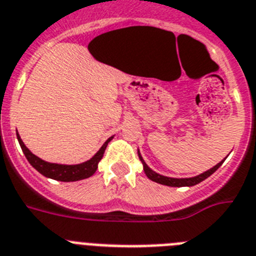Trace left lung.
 I'll return each mask as SVG.
<instances>
[{
    "mask_svg": "<svg viewBox=\"0 0 256 256\" xmlns=\"http://www.w3.org/2000/svg\"><path fill=\"white\" fill-rule=\"evenodd\" d=\"M138 158L144 164V171H145L146 176L150 178L152 181H155V182H158V184H162V185H167V186H193V185H196L200 184V181L206 180L208 176H211V174H214V172L218 170V168L220 167V166L222 164V162H220V163H218V164L215 166V167H212L211 170H208V171L203 172V174H198V176H196V178H167V176H162V174H156V172H154L152 170H150L149 167H148V164H146L145 162H144L142 156H141V154H140L138 152Z\"/></svg>",
    "mask_w": 256,
    "mask_h": 256,
    "instance_id": "8db88e82",
    "label": "left lung"
}]
</instances>
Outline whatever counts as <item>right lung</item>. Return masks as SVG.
Returning <instances> with one entry per match:
<instances>
[{"label":"right lung","instance_id":"1","mask_svg":"<svg viewBox=\"0 0 256 256\" xmlns=\"http://www.w3.org/2000/svg\"><path fill=\"white\" fill-rule=\"evenodd\" d=\"M18 137V141L20 144V148L23 150L24 155H26V158L27 160L30 162V166L37 170V171L40 172L41 174H44L45 178H53V180L56 181H66V182H68V181H78L82 180V178H90L92 174H94L97 171L98 168V163L104 156V152L107 148V144L110 142L112 137L107 140L106 142L102 145V148L97 152V154L90 158L89 160L84 162V163H80V164H72V166H67V164H56V163H49V162H45L42 159H40L38 156H36L34 154L28 150V148L24 145V142L22 141L20 136L16 134Z\"/></svg>","mask_w":256,"mask_h":256}]
</instances>
